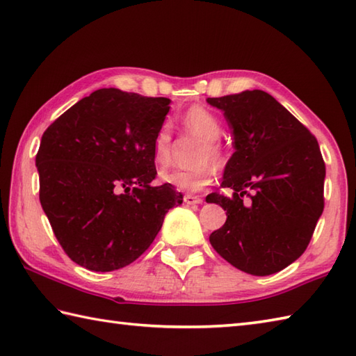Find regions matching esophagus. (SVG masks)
<instances>
[{
    "mask_svg": "<svg viewBox=\"0 0 356 356\" xmlns=\"http://www.w3.org/2000/svg\"><path fill=\"white\" fill-rule=\"evenodd\" d=\"M184 202H186V204H201L202 198L197 197V195H186Z\"/></svg>",
    "mask_w": 356,
    "mask_h": 356,
    "instance_id": "34e87169",
    "label": "esophagus"
}]
</instances>
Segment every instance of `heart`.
<instances>
[{
    "label": "heart",
    "instance_id": "obj_1",
    "mask_svg": "<svg viewBox=\"0 0 356 356\" xmlns=\"http://www.w3.org/2000/svg\"><path fill=\"white\" fill-rule=\"evenodd\" d=\"M181 124H183L188 132L201 136L204 140V146L200 149L198 161H212L215 165L224 164V150L218 138L222 134L221 120L204 106H192L187 111L181 113L179 117ZM170 141L172 136L168 126H161L154 138L152 144V154H154V161L158 165H165L170 161ZM213 168L204 163L195 165L192 169H173L164 170L161 173V179L179 191L186 192H198L202 191L206 186L212 183L213 179Z\"/></svg>",
    "mask_w": 356,
    "mask_h": 356
}]
</instances>
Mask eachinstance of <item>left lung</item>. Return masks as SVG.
I'll return each mask as SVG.
<instances>
[{
  "label": "left lung",
  "instance_id": "1",
  "mask_svg": "<svg viewBox=\"0 0 356 356\" xmlns=\"http://www.w3.org/2000/svg\"><path fill=\"white\" fill-rule=\"evenodd\" d=\"M224 112L234 134V155L221 187L207 202L227 210L209 241L236 269L266 277L298 259L324 209L325 164L316 138L263 90L207 98ZM248 196L250 200H244Z\"/></svg>",
  "mask_w": 356,
  "mask_h": 356
}]
</instances>
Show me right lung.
<instances>
[{
  "instance_id": "obj_1",
  "label": "right lung",
  "mask_w": 356,
  "mask_h": 356,
  "mask_svg": "<svg viewBox=\"0 0 356 356\" xmlns=\"http://www.w3.org/2000/svg\"><path fill=\"white\" fill-rule=\"evenodd\" d=\"M169 98L99 89L42 134L40 201L67 257L93 272L118 270L154 243L169 209L183 202L156 177L152 144Z\"/></svg>"
}]
</instances>
